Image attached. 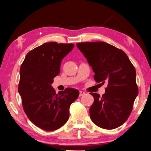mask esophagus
<instances>
[{
	"mask_svg": "<svg viewBox=\"0 0 151 151\" xmlns=\"http://www.w3.org/2000/svg\"><path fill=\"white\" fill-rule=\"evenodd\" d=\"M85 92L84 91H80V92H79V96L80 97H81V96H84L85 95Z\"/></svg>",
	"mask_w": 151,
	"mask_h": 151,
	"instance_id": "esophagus-1",
	"label": "esophagus"
}]
</instances>
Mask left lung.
Listing matches in <instances>:
<instances>
[{
    "label": "left lung",
    "instance_id": "left-lung-1",
    "mask_svg": "<svg viewBox=\"0 0 151 151\" xmlns=\"http://www.w3.org/2000/svg\"><path fill=\"white\" fill-rule=\"evenodd\" d=\"M76 46L95 73L94 80L108 83L102 96L90 93L94 98L89 109L91 121L103 129H115L127 121L138 93L134 65L124 51L106 42H78Z\"/></svg>",
    "mask_w": 151,
    "mask_h": 151
}]
</instances>
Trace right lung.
I'll return each instance as SVG.
<instances>
[{
	"label": "right lung",
	"mask_w": 151,
	"mask_h": 151,
	"mask_svg": "<svg viewBox=\"0 0 151 151\" xmlns=\"http://www.w3.org/2000/svg\"><path fill=\"white\" fill-rule=\"evenodd\" d=\"M74 46L46 42L29 51L20 67L18 91L24 111L34 124L45 131L59 129L67 122L70 106L79 96L77 89L70 87L56 93L51 85L59 75L62 60Z\"/></svg>",
	"instance_id": "1"
}]
</instances>
